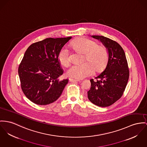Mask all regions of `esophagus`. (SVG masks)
<instances>
[{"label": "esophagus", "mask_w": 147, "mask_h": 147, "mask_svg": "<svg viewBox=\"0 0 147 147\" xmlns=\"http://www.w3.org/2000/svg\"><path fill=\"white\" fill-rule=\"evenodd\" d=\"M69 82H78V80L77 79H72V78H69Z\"/></svg>", "instance_id": "1"}]
</instances>
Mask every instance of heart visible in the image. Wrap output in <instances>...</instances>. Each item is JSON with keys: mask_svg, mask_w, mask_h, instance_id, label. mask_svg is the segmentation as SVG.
Here are the masks:
<instances>
[{"mask_svg": "<svg viewBox=\"0 0 147 147\" xmlns=\"http://www.w3.org/2000/svg\"><path fill=\"white\" fill-rule=\"evenodd\" d=\"M72 47L76 50L84 54V63L73 65L67 71L68 77L82 79L92 75L94 71H100L107 65L109 53L107 49L98 46L97 42L86 38H80L73 41ZM60 63L65 67H68L71 62L68 48L64 47L58 54Z\"/></svg>", "mask_w": 147, "mask_h": 147, "instance_id": "heart-1", "label": "heart"}]
</instances>
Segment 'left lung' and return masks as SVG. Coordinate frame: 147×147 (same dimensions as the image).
<instances>
[{"instance_id":"1","label":"left lung","mask_w":147,"mask_h":147,"mask_svg":"<svg viewBox=\"0 0 147 147\" xmlns=\"http://www.w3.org/2000/svg\"><path fill=\"white\" fill-rule=\"evenodd\" d=\"M109 53V60L105 70L96 80H90L91 86L87 92L88 98L100 107L113 105L122 96L129 77V70L124 51L117 42L103 36L94 35Z\"/></svg>"}]
</instances>
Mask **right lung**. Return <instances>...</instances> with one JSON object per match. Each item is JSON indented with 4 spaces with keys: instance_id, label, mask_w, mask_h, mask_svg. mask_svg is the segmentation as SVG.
Instances as JSON below:
<instances>
[{
    "instance_id": "right-lung-1",
    "label": "right lung",
    "mask_w": 147,
    "mask_h": 147,
    "mask_svg": "<svg viewBox=\"0 0 147 147\" xmlns=\"http://www.w3.org/2000/svg\"><path fill=\"white\" fill-rule=\"evenodd\" d=\"M71 38H47L32 44L26 51L18 74L23 92L34 103L48 105L61 96L68 79H59L63 70L58 54Z\"/></svg>"
}]
</instances>
